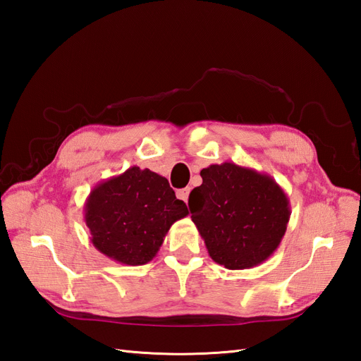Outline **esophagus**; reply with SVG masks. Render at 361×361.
I'll return each mask as SVG.
<instances>
[{"instance_id": "esophagus-1", "label": "esophagus", "mask_w": 361, "mask_h": 361, "mask_svg": "<svg viewBox=\"0 0 361 361\" xmlns=\"http://www.w3.org/2000/svg\"><path fill=\"white\" fill-rule=\"evenodd\" d=\"M190 188H183V190H179L178 192H176V195H178V199H180L182 202H185L187 203L188 202V197H190Z\"/></svg>"}]
</instances>
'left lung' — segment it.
Returning a JSON list of instances; mask_svg holds the SVG:
<instances>
[{"label": "left lung", "instance_id": "1", "mask_svg": "<svg viewBox=\"0 0 361 361\" xmlns=\"http://www.w3.org/2000/svg\"><path fill=\"white\" fill-rule=\"evenodd\" d=\"M190 194L191 220L214 262L247 269L265 262L280 245L290 216L289 199L265 173L212 164Z\"/></svg>", "mask_w": 361, "mask_h": 361}]
</instances>
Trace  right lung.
Wrapping results in <instances>:
<instances>
[{
  "label": "right lung",
  "instance_id": "obj_1",
  "mask_svg": "<svg viewBox=\"0 0 361 361\" xmlns=\"http://www.w3.org/2000/svg\"><path fill=\"white\" fill-rule=\"evenodd\" d=\"M188 214L166 178L137 166L97 183L84 204L94 248L130 267L154 259L171 224Z\"/></svg>",
  "mask_w": 361,
  "mask_h": 361
}]
</instances>
